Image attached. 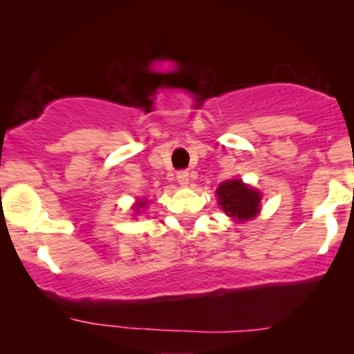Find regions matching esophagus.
Listing matches in <instances>:
<instances>
[{
	"label": "esophagus",
	"instance_id": "obj_1",
	"mask_svg": "<svg viewBox=\"0 0 354 354\" xmlns=\"http://www.w3.org/2000/svg\"><path fill=\"white\" fill-rule=\"evenodd\" d=\"M177 182L180 183L182 187H187L190 183V176H188L187 171H178L177 172Z\"/></svg>",
	"mask_w": 354,
	"mask_h": 354
}]
</instances>
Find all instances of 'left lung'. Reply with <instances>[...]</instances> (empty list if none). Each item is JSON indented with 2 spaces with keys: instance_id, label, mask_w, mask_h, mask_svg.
I'll return each mask as SVG.
<instances>
[{
  "instance_id": "left-lung-1",
  "label": "left lung",
  "mask_w": 354,
  "mask_h": 354,
  "mask_svg": "<svg viewBox=\"0 0 354 354\" xmlns=\"http://www.w3.org/2000/svg\"><path fill=\"white\" fill-rule=\"evenodd\" d=\"M219 205L227 216L235 217L240 222L254 217L259 211V192L246 187L241 180H227L217 187Z\"/></svg>"
}]
</instances>
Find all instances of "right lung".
<instances>
[{"label":"right lung","mask_w":354,"mask_h":354,"mask_svg":"<svg viewBox=\"0 0 354 354\" xmlns=\"http://www.w3.org/2000/svg\"><path fill=\"white\" fill-rule=\"evenodd\" d=\"M145 206H147V203L138 201V205H137V207H135V211H140V207H145Z\"/></svg>","instance_id":"1"}]
</instances>
